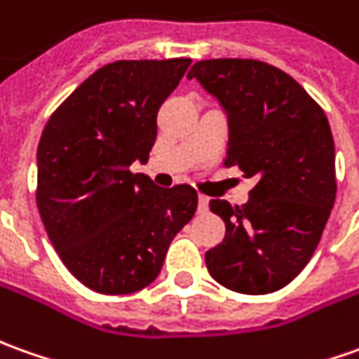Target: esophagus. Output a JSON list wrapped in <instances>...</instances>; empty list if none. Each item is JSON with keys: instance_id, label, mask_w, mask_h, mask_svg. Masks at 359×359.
Segmentation results:
<instances>
[{"instance_id": "obj_1", "label": "esophagus", "mask_w": 359, "mask_h": 359, "mask_svg": "<svg viewBox=\"0 0 359 359\" xmlns=\"http://www.w3.org/2000/svg\"><path fill=\"white\" fill-rule=\"evenodd\" d=\"M198 212H208V196L206 194L198 196Z\"/></svg>"}]
</instances>
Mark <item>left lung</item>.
Segmentation results:
<instances>
[{"label": "left lung", "instance_id": "left-lung-1", "mask_svg": "<svg viewBox=\"0 0 359 359\" xmlns=\"http://www.w3.org/2000/svg\"><path fill=\"white\" fill-rule=\"evenodd\" d=\"M189 78L228 111L224 165L257 180L241 206L210 200L226 236L206 251V267L230 291H279L311 262L336 200L328 118L294 78L262 60H198Z\"/></svg>", "mask_w": 359, "mask_h": 359}]
</instances>
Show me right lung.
<instances>
[{
    "mask_svg": "<svg viewBox=\"0 0 359 359\" xmlns=\"http://www.w3.org/2000/svg\"><path fill=\"white\" fill-rule=\"evenodd\" d=\"M190 58L118 60L97 68L46 121L36 149V208L58 257L82 285L129 294L157 279L172 238L198 206L190 184L147 175L157 111Z\"/></svg>",
    "mask_w": 359,
    "mask_h": 359,
    "instance_id": "1",
    "label": "right lung"
}]
</instances>
